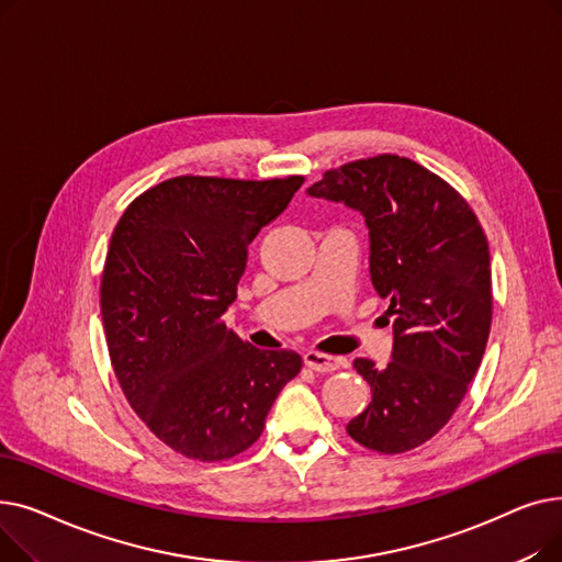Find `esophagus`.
I'll use <instances>...</instances> for the list:
<instances>
[{
  "label": "esophagus",
  "mask_w": 562,
  "mask_h": 562,
  "mask_svg": "<svg viewBox=\"0 0 562 562\" xmlns=\"http://www.w3.org/2000/svg\"><path fill=\"white\" fill-rule=\"evenodd\" d=\"M303 362L318 371V373H330V371H337L341 367V360L339 358H333V356H326V352H318V350H305L303 352Z\"/></svg>",
  "instance_id": "34e87169"
}]
</instances>
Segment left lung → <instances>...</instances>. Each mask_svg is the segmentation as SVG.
<instances>
[{
	"label": "left lung",
	"mask_w": 562,
	"mask_h": 562,
	"mask_svg": "<svg viewBox=\"0 0 562 562\" xmlns=\"http://www.w3.org/2000/svg\"><path fill=\"white\" fill-rule=\"evenodd\" d=\"M307 195L341 202L369 227V273L387 299V367L358 358L369 407L346 430L378 453L422 447L453 417L490 337L492 271L483 227L441 177L396 155L328 170ZM390 323V321H387Z\"/></svg>",
	"instance_id": "1"
}]
</instances>
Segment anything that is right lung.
<instances>
[{
    "mask_svg": "<svg viewBox=\"0 0 562 562\" xmlns=\"http://www.w3.org/2000/svg\"><path fill=\"white\" fill-rule=\"evenodd\" d=\"M305 180L172 177L117 221L100 307L111 364L143 424L172 451L216 462L252 447L303 360L225 328L248 246Z\"/></svg>",
    "mask_w": 562,
    "mask_h": 562,
    "instance_id": "add662e5",
    "label": "right lung"
}]
</instances>
